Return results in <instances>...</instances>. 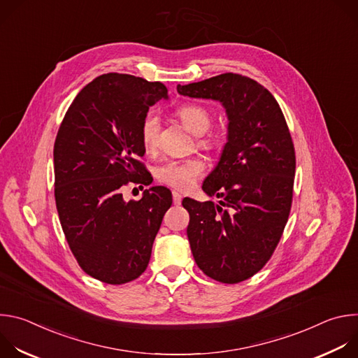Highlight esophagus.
I'll use <instances>...</instances> for the list:
<instances>
[{
  "label": "esophagus",
  "instance_id": "esophagus-1",
  "mask_svg": "<svg viewBox=\"0 0 358 358\" xmlns=\"http://www.w3.org/2000/svg\"><path fill=\"white\" fill-rule=\"evenodd\" d=\"M181 201H182V195L180 192H177V191H173V202H174V206H180Z\"/></svg>",
  "mask_w": 358,
  "mask_h": 358
}]
</instances>
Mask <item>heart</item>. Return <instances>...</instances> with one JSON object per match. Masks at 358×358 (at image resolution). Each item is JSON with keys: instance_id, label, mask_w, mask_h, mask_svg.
<instances>
[{"instance_id": "heart-1", "label": "heart", "mask_w": 358, "mask_h": 358, "mask_svg": "<svg viewBox=\"0 0 358 358\" xmlns=\"http://www.w3.org/2000/svg\"><path fill=\"white\" fill-rule=\"evenodd\" d=\"M178 117L184 126L194 134H199L198 144L203 148H214L218 144V137L207 134L213 123V116L207 108L198 103H185L177 110ZM160 136V117L156 112H148L144 115L140 124V138L147 150H152L157 145ZM203 171V163L201 159H171L159 166L157 177L160 181L170 187L181 191L189 189L196 178Z\"/></svg>"}]
</instances>
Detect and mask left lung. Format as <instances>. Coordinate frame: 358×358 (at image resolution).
<instances>
[{"label":"left lung","mask_w":358,"mask_h":358,"mask_svg":"<svg viewBox=\"0 0 358 358\" xmlns=\"http://www.w3.org/2000/svg\"><path fill=\"white\" fill-rule=\"evenodd\" d=\"M177 90L218 100L228 115L221 160L202 184L222 201L184 198L182 206L198 268L221 283H239L266 265L287 222L296 170L292 136L273 94L248 76L229 72Z\"/></svg>","instance_id":"obj_1"}]
</instances>
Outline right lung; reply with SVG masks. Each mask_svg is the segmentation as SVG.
<instances>
[{"label": "right lung", "instance_id": "right-lung-1", "mask_svg": "<svg viewBox=\"0 0 358 358\" xmlns=\"http://www.w3.org/2000/svg\"><path fill=\"white\" fill-rule=\"evenodd\" d=\"M162 82L105 73L86 85L69 106L54 145L55 201L79 266L109 285L137 279L173 198L166 187L144 189L138 201L123 188L148 185L140 124L160 99ZM152 180V178H151ZM140 185V187H141Z\"/></svg>", "mask_w": 358, "mask_h": 358}]
</instances>
